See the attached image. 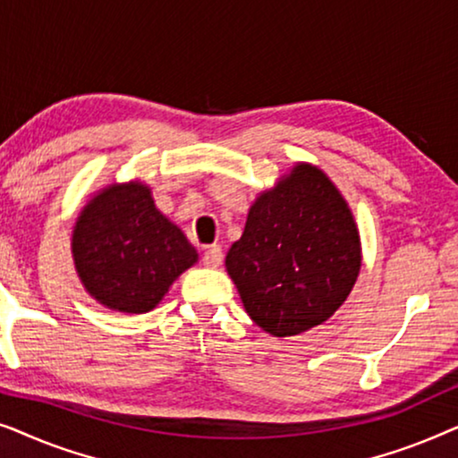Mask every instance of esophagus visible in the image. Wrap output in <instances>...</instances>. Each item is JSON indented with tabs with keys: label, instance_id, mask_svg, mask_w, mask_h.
Here are the masks:
<instances>
[{
	"label": "esophagus",
	"instance_id": "1",
	"mask_svg": "<svg viewBox=\"0 0 458 458\" xmlns=\"http://www.w3.org/2000/svg\"><path fill=\"white\" fill-rule=\"evenodd\" d=\"M202 262L208 268H216L223 265V250L221 246H208L202 256Z\"/></svg>",
	"mask_w": 458,
	"mask_h": 458
}]
</instances>
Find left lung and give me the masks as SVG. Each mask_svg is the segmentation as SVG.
I'll return each instance as SVG.
<instances>
[{"instance_id": "8db88e82", "label": "left lung", "mask_w": 458, "mask_h": 458, "mask_svg": "<svg viewBox=\"0 0 458 458\" xmlns=\"http://www.w3.org/2000/svg\"><path fill=\"white\" fill-rule=\"evenodd\" d=\"M225 267L260 329L304 334L340 309L359 277L352 210L321 168L300 162L250 206Z\"/></svg>"}]
</instances>
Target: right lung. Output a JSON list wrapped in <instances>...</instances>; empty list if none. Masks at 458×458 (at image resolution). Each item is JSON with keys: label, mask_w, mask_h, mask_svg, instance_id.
<instances>
[{"label": "right lung", "mask_w": 458, "mask_h": 458, "mask_svg": "<svg viewBox=\"0 0 458 458\" xmlns=\"http://www.w3.org/2000/svg\"><path fill=\"white\" fill-rule=\"evenodd\" d=\"M71 248L85 290L127 315L156 309L173 281L198 262L196 248L140 181L112 183L93 196L74 223Z\"/></svg>", "instance_id": "1"}]
</instances>
